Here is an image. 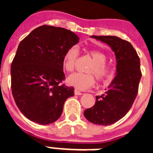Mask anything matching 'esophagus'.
Masks as SVG:
<instances>
[{
  "label": "esophagus",
  "instance_id": "34e87169",
  "mask_svg": "<svg viewBox=\"0 0 153 153\" xmlns=\"http://www.w3.org/2000/svg\"><path fill=\"white\" fill-rule=\"evenodd\" d=\"M74 94H75V95H77V96H80V95H82L83 93H81L80 91H79L78 90H76V89H75V90H74Z\"/></svg>",
  "mask_w": 153,
  "mask_h": 153
}]
</instances>
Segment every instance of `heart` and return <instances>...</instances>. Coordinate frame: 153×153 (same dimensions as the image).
<instances>
[{"label":"heart","instance_id":"obj_1","mask_svg":"<svg viewBox=\"0 0 153 153\" xmlns=\"http://www.w3.org/2000/svg\"><path fill=\"white\" fill-rule=\"evenodd\" d=\"M88 54L91 56L93 63L88 67L86 72L89 74H74L70 75L67 79L69 85L75 86L79 90H85L91 87L95 83L94 74L98 80H104L110 75V68L106 63L107 56L105 53L99 50H89ZM79 55V50L76 46L70 47L63 56V68L67 72H73L75 69L76 61Z\"/></svg>","mask_w":153,"mask_h":153}]
</instances>
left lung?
I'll return each instance as SVG.
<instances>
[{"instance_id": "left-lung-1", "label": "left lung", "mask_w": 153, "mask_h": 153, "mask_svg": "<svg viewBox=\"0 0 153 153\" xmlns=\"http://www.w3.org/2000/svg\"><path fill=\"white\" fill-rule=\"evenodd\" d=\"M91 37L111 47L117 59V75L105 93L96 97L95 105L85 110L84 117L97 125H111L129 112L137 96L142 76L140 60L132 44L118 36Z\"/></svg>"}]
</instances>
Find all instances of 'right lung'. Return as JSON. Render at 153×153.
Listing matches in <instances>:
<instances>
[{"instance_id":"obj_1","label":"right lung","mask_w":153,"mask_h":153,"mask_svg":"<svg viewBox=\"0 0 153 153\" xmlns=\"http://www.w3.org/2000/svg\"><path fill=\"white\" fill-rule=\"evenodd\" d=\"M76 34L62 27L43 25L19 44L10 67L13 99L24 117L40 125L60 118L74 87L64 80L63 56L79 42Z\"/></svg>"}]
</instances>
